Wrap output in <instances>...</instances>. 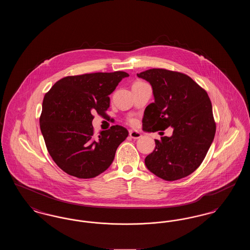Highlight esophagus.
I'll return each instance as SVG.
<instances>
[{
    "mask_svg": "<svg viewBox=\"0 0 250 250\" xmlns=\"http://www.w3.org/2000/svg\"><path fill=\"white\" fill-rule=\"evenodd\" d=\"M129 136H130V138L132 139H140L141 137H142V134L140 133V132H138V131L135 130H131L129 132Z\"/></svg>",
    "mask_w": 250,
    "mask_h": 250,
    "instance_id": "34e87169",
    "label": "esophagus"
}]
</instances>
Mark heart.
Listing matches in <instances>:
<instances>
[{"instance_id":"b5f03b06","label":"heart","mask_w":250,"mask_h":250,"mask_svg":"<svg viewBox=\"0 0 250 250\" xmlns=\"http://www.w3.org/2000/svg\"><path fill=\"white\" fill-rule=\"evenodd\" d=\"M131 123H134V121H133V120H131Z\"/></svg>"}]
</instances>
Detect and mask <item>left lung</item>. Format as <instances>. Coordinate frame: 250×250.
I'll list each match as a JSON object with an SVG mask.
<instances>
[{
  "instance_id": "left-lung-1",
  "label": "left lung",
  "mask_w": 250,
  "mask_h": 250,
  "mask_svg": "<svg viewBox=\"0 0 250 250\" xmlns=\"http://www.w3.org/2000/svg\"><path fill=\"white\" fill-rule=\"evenodd\" d=\"M137 76L150 83L155 96V102L144 110L143 130L173 128L170 137L155 140V150L146 156L145 165L163 180L184 178L200 167L214 141L211 100L206 91L184 73L153 68Z\"/></svg>"
}]
</instances>
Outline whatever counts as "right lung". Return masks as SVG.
<instances>
[{
  "mask_svg": "<svg viewBox=\"0 0 250 250\" xmlns=\"http://www.w3.org/2000/svg\"><path fill=\"white\" fill-rule=\"evenodd\" d=\"M128 76L124 71L68 76L58 81L44 96L40 129L48 154L67 174L94 178L111 165L128 131L112 125L95 137L93 113L107 115L108 95Z\"/></svg>",
  "mask_w": 250,
  "mask_h": 250,
  "instance_id": "right-lung-1",
  "label": "right lung"
}]
</instances>
